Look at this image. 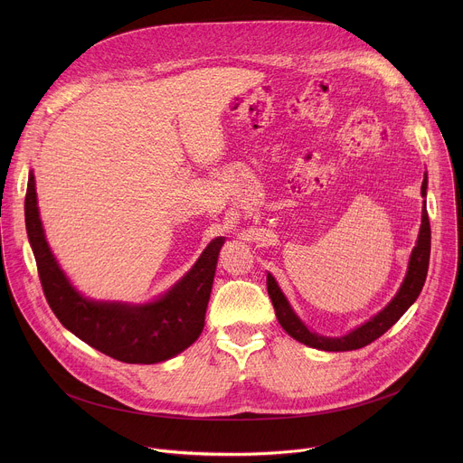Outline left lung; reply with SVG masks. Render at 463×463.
I'll return each instance as SVG.
<instances>
[{
    "label": "left lung",
    "instance_id": "obj_1",
    "mask_svg": "<svg viewBox=\"0 0 463 463\" xmlns=\"http://www.w3.org/2000/svg\"><path fill=\"white\" fill-rule=\"evenodd\" d=\"M427 183L429 181H427V172H425L423 183H421L423 197H427ZM429 258H430V223H429V214H427V202H423L420 234H418L416 245L411 252L407 275H405L398 293L393 295V298L377 315H373L372 318H368L366 322L354 327L352 332H348L346 335H341V337H326V335H318V334L311 332V329L295 313V309L291 307L289 300L286 298V295L282 293L279 282L275 280V277L271 273H268V293L273 300L275 313H277L280 326L295 341H298L309 348H317V350H324V352L359 350V348H364L366 345L373 343L375 339H379L386 332V329H390L395 322H398L403 317V313L416 302V298L420 297V293L423 289L425 279H427Z\"/></svg>",
    "mask_w": 463,
    "mask_h": 463
}]
</instances>
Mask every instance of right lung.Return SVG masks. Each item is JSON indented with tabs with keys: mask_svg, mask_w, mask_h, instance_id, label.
Wrapping results in <instances>:
<instances>
[{
	"mask_svg": "<svg viewBox=\"0 0 463 463\" xmlns=\"http://www.w3.org/2000/svg\"><path fill=\"white\" fill-rule=\"evenodd\" d=\"M25 227L52 313L91 348L122 363L156 364L184 352L202 335L223 236L214 238L165 295L145 304H129L88 298L61 271L40 220L33 170L25 195Z\"/></svg>",
	"mask_w": 463,
	"mask_h": 463,
	"instance_id": "add662e5",
	"label": "right lung"
}]
</instances>
